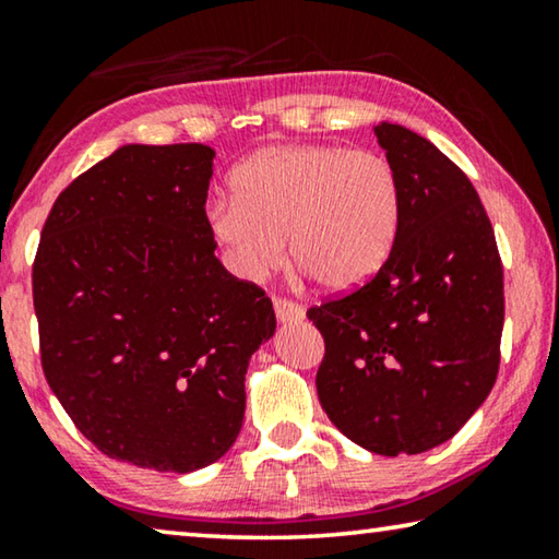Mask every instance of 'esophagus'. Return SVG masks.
Returning a JSON list of instances; mask_svg holds the SVG:
<instances>
[{
	"mask_svg": "<svg viewBox=\"0 0 559 559\" xmlns=\"http://www.w3.org/2000/svg\"><path fill=\"white\" fill-rule=\"evenodd\" d=\"M273 311H276V318L281 323H294V321H304L306 318L304 306L296 304V300H290V298H283V296L273 298Z\"/></svg>",
	"mask_w": 559,
	"mask_h": 559,
	"instance_id": "esophagus-1",
	"label": "esophagus"
}]
</instances>
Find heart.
I'll use <instances>...</instances> for the list:
<instances>
[{
  "instance_id": "obj_1",
  "label": "heart",
  "mask_w": 559,
  "mask_h": 559,
  "mask_svg": "<svg viewBox=\"0 0 559 559\" xmlns=\"http://www.w3.org/2000/svg\"><path fill=\"white\" fill-rule=\"evenodd\" d=\"M234 197L206 206V226L238 278L259 281L290 259L325 290L383 269L403 216L393 164L370 148L269 146L231 174Z\"/></svg>"
}]
</instances>
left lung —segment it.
I'll return each instance as SVG.
<instances>
[{"label": "left lung", "mask_w": 559, "mask_h": 559, "mask_svg": "<svg viewBox=\"0 0 559 559\" xmlns=\"http://www.w3.org/2000/svg\"><path fill=\"white\" fill-rule=\"evenodd\" d=\"M403 191L393 253L348 296L308 308L325 356L318 401L345 438L418 455L490 395L504 321L502 261L471 179L415 131L378 123Z\"/></svg>", "instance_id": "8db88e82"}]
</instances>
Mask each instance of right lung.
Wrapping results in <instances>:
<instances>
[{
  "label": "right lung",
  "mask_w": 559,
  "mask_h": 559,
  "mask_svg": "<svg viewBox=\"0 0 559 559\" xmlns=\"http://www.w3.org/2000/svg\"><path fill=\"white\" fill-rule=\"evenodd\" d=\"M216 152L129 144L59 193L32 269L47 383L104 455L191 473L226 453L246 368L276 331L206 226Z\"/></svg>",
  "instance_id": "1"
}]
</instances>
